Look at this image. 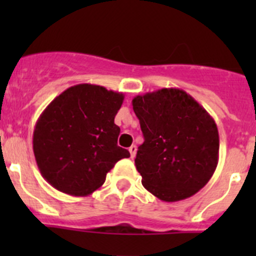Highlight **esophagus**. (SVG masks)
<instances>
[{"label":"esophagus","instance_id":"1","mask_svg":"<svg viewBox=\"0 0 256 256\" xmlns=\"http://www.w3.org/2000/svg\"><path fill=\"white\" fill-rule=\"evenodd\" d=\"M128 151H130V154H131V158H134L136 154V151H138V147L135 146V144H131L130 147H128Z\"/></svg>","mask_w":256,"mask_h":256}]
</instances>
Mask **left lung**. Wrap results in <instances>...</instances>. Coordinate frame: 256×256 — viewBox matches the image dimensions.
Wrapping results in <instances>:
<instances>
[{
	"label": "left lung",
	"instance_id": "1",
	"mask_svg": "<svg viewBox=\"0 0 256 256\" xmlns=\"http://www.w3.org/2000/svg\"><path fill=\"white\" fill-rule=\"evenodd\" d=\"M132 108L144 140L135 158L144 187L164 202L202 190L219 158L218 128L207 110L177 88L138 95Z\"/></svg>",
	"mask_w": 256,
	"mask_h": 256
}]
</instances>
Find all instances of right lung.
I'll return each instance as SVG.
<instances>
[{
    "label": "right lung",
    "instance_id": "obj_1",
    "mask_svg": "<svg viewBox=\"0 0 256 256\" xmlns=\"http://www.w3.org/2000/svg\"><path fill=\"white\" fill-rule=\"evenodd\" d=\"M122 92L78 84L43 110L33 131V152L43 178L56 190L85 197L102 187L106 174L130 152L118 146L114 122Z\"/></svg>",
    "mask_w": 256,
    "mask_h": 256
}]
</instances>
